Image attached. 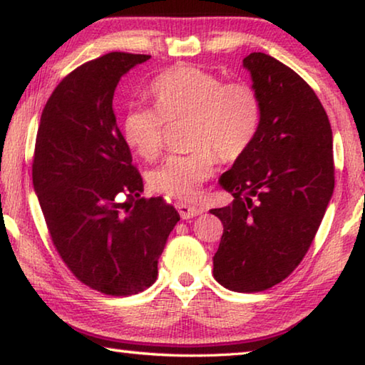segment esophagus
<instances>
[{"label":"esophagus","mask_w":365,"mask_h":365,"mask_svg":"<svg viewBox=\"0 0 365 365\" xmlns=\"http://www.w3.org/2000/svg\"><path fill=\"white\" fill-rule=\"evenodd\" d=\"M176 208H178L179 215H181V217H182L184 220L194 218V217H197V215H200V213H202V208H199V207H192V205H187V204H182V202H179V204L176 205Z\"/></svg>","instance_id":"1"}]
</instances>
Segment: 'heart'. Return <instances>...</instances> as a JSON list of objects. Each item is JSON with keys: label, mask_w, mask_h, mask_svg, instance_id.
Segmentation results:
<instances>
[{"label": "heart", "mask_w": 365, "mask_h": 365, "mask_svg": "<svg viewBox=\"0 0 365 365\" xmlns=\"http://www.w3.org/2000/svg\"><path fill=\"white\" fill-rule=\"evenodd\" d=\"M150 95L157 108H130L123 123L124 139L147 161L165 148L168 124L189 123L187 147L150 173L148 182L161 194L192 200L213 176L217 158L225 163L246 153L259 134L260 95L246 81L225 82L197 66L179 64L153 81Z\"/></svg>", "instance_id": "1"}]
</instances>
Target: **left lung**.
Segmentation results:
<instances>
[{"instance_id": "obj_1", "label": "left lung", "mask_w": 365, "mask_h": 365, "mask_svg": "<svg viewBox=\"0 0 365 365\" xmlns=\"http://www.w3.org/2000/svg\"><path fill=\"white\" fill-rule=\"evenodd\" d=\"M262 101L255 140L220 179L235 200L212 208L223 223L213 277L225 288L259 292L296 270L334 187L331 128L312 87L265 53L242 59Z\"/></svg>"}]
</instances>
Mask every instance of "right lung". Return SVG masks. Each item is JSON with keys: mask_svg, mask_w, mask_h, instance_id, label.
<instances>
[{"mask_svg": "<svg viewBox=\"0 0 365 365\" xmlns=\"http://www.w3.org/2000/svg\"><path fill=\"white\" fill-rule=\"evenodd\" d=\"M150 55L111 51L58 83L41 111L32 179L51 242L71 273L106 296L152 286L179 213L143 199L140 173L116 124L123 74Z\"/></svg>", "mask_w": 365, "mask_h": 365, "instance_id": "1", "label": "right lung"}]
</instances>
